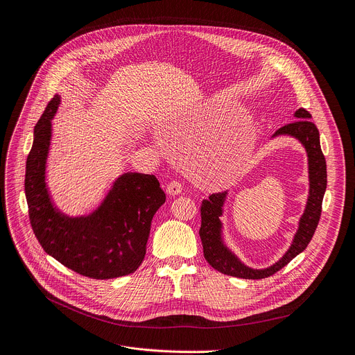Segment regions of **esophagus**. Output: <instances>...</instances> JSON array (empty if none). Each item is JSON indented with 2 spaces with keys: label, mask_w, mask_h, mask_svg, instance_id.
<instances>
[{
  "label": "esophagus",
  "mask_w": 355,
  "mask_h": 355,
  "mask_svg": "<svg viewBox=\"0 0 355 355\" xmlns=\"http://www.w3.org/2000/svg\"><path fill=\"white\" fill-rule=\"evenodd\" d=\"M181 191H182L181 182H178V181H171V182H168V185H167V194H168V196H171V197L178 196V194H181Z\"/></svg>",
  "instance_id": "34e87169"
}]
</instances>
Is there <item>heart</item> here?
<instances>
[{
  "instance_id": "heart-1",
  "label": "heart",
  "mask_w": 355,
  "mask_h": 355,
  "mask_svg": "<svg viewBox=\"0 0 355 355\" xmlns=\"http://www.w3.org/2000/svg\"><path fill=\"white\" fill-rule=\"evenodd\" d=\"M248 151L243 154V153H236V154H228L225 155L222 158H219L218 164H216V175H218V180L219 181H230L232 180L234 177H236L245 163H246V158H248Z\"/></svg>"
}]
</instances>
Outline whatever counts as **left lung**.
<instances>
[{
    "label": "left lung",
    "mask_w": 355,
    "mask_h": 355,
    "mask_svg": "<svg viewBox=\"0 0 355 355\" xmlns=\"http://www.w3.org/2000/svg\"><path fill=\"white\" fill-rule=\"evenodd\" d=\"M296 121L288 123L272 136H288L296 139L306 150L309 164V196L303 215L299 219V228L292 243L277 262L265 269H253L246 266L239 257L228 248L223 241V205L227 202L228 192H218L204 200L201 205V230L200 236L204 248L207 262L218 272L242 277V279H265L284 268L290 261L302 253L311 241L321 215V204L327 188V166L326 158L320 147V135L315 124L311 121V114L299 109L295 113Z\"/></svg>",
    "instance_id": "8db88e82"
}]
</instances>
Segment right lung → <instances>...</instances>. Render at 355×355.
<instances>
[{
    "instance_id": "right-lung-1",
    "label": "right lung",
    "mask_w": 355,
    "mask_h": 355,
    "mask_svg": "<svg viewBox=\"0 0 355 355\" xmlns=\"http://www.w3.org/2000/svg\"><path fill=\"white\" fill-rule=\"evenodd\" d=\"M59 105L56 94L34 128L26 158L25 197L32 231L48 254L82 276L103 280L130 275L144 261L153 216L166 202L164 191L154 175L124 173L92 212H62L46 185L52 119Z\"/></svg>"
}]
</instances>
